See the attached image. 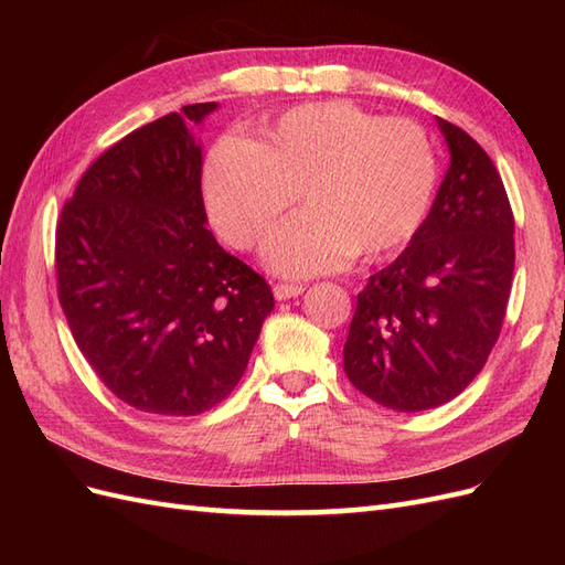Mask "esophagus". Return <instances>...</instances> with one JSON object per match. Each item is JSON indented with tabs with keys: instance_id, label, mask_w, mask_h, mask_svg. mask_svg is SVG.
<instances>
[{
	"instance_id": "1",
	"label": "esophagus",
	"mask_w": 565,
	"mask_h": 565,
	"mask_svg": "<svg viewBox=\"0 0 565 565\" xmlns=\"http://www.w3.org/2000/svg\"><path fill=\"white\" fill-rule=\"evenodd\" d=\"M301 292H303V285H287V282H278L276 287H273V295H276V299H278V301L299 297Z\"/></svg>"
}]
</instances>
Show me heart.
<instances>
[{
  "label": "heart",
  "mask_w": 565,
  "mask_h": 565,
  "mask_svg": "<svg viewBox=\"0 0 565 565\" xmlns=\"http://www.w3.org/2000/svg\"><path fill=\"white\" fill-rule=\"evenodd\" d=\"M436 188L438 156L424 127L349 100L297 106L259 125L254 141L218 139L202 169L204 207L235 249L259 245L301 193L306 212L264 247L266 264L292 278L337 270L353 254H401L429 218Z\"/></svg>",
  "instance_id": "b5f03b06"
}]
</instances>
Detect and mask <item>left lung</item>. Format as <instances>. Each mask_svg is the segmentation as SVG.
I'll use <instances>...</instances> for the list:
<instances>
[{"label": "left lung", "mask_w": 565, "mask_h": 565, "mask_svg": "<svg viewBox=\"0 0 565 565\" xmlns=\"http://www.w3.org/2000/svg\"><path fill=\"white\" fill-rule=\"evenodd\" d=\"M450 148L422 233L358 295L344 372L367 398L419 413L465 391L500 337L514 276V214L488 152L448 119Z\"/></svg>", "instance_id": "1"}]
</instances>
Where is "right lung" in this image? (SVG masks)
I'll list each match as a JSON object with an SVG mask.
<instances>
[{
  "label": "right lung",
  "mask_w": 565,
  "mask_h": 565,
  "mask_svg": "<svg viewBox=\"0 0 565 565\" xmlns=\"http://www.w3.org/2000/svg\"><path fill=\"white\" fill-rule=\"evenodd\" d=\"M212 110L183 106L110 146L56 226L58 301L77 347L119 401L150 415L224 401L276 306L207 228L188 127Z\"/></svg>",
  "instance_id": "1"
}]
</instances>
